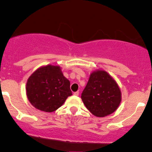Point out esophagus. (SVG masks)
Segmentation results:
<instances>
[{
    "mask_svg": "<svg viewBox=\"0 0 152 152\" xmlns=\"http://www.w3.org/2000/svg\"><path fill=\"white\" fill-rule=\"evenodd\" d=\"M74 94L75 96H78V95H79V91H76V92H74Z\"/></svg>",
    "mask_w": 152,
    "mask_h": 152,
    "instance_id": "obj_1",
    "label": "esophagus"
}]
</instances>
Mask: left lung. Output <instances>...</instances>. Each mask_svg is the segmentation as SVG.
Returning a JSON list of instances; mask_svg holds the SVG:
<instances>
[{"label":"left lung","instance_id":"left-lung-1","mask_svg":"<svg viewBox=\"0 0 152 152\" xmlns=\"http://www.w3.org/2000/svg\"><path fill=\"white\" fill-rule=\"evenodd\" d=\"M81 99L92 114L104 117L118 109L121 92L112 76L104 70H96L90 74Z\"/></svg>","mask_w":152,"mask_h":152}]
</instances>
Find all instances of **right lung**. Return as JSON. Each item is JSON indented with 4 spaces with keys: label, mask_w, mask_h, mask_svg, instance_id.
<instances>
[{
    "label": "right lung",
    "mask_w": 152,
    "mask_h": 152,
    "mask_svg": "<svg viewBox=\"0 0 152 152\" xmlns=\"http://www.w3.org/2000/svg\"><path fill=\"white\" fill-rule=\"evenodd\" d=\"M26 96L36 109L53 112L72 95L70 81L58 66L47 65L35 71L26 83Z\"/></svg>",
    "instance_id": "obj_1"
}]
</instances>
